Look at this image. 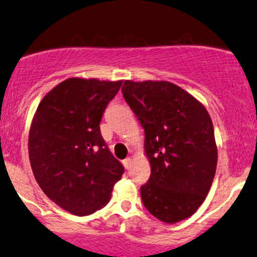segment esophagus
<instances>
[{
    "label": "esophagus",
    "mask_w": 257,
    "mask_h": 257,
    "mask_svg": "<svg viewBox=\"0 0 257 257\" xmlns=\"http://www.w3.org/2000/svg\"><path fill=\"white\" fill-rule=\"evenodd\" d=\"M123 166L125 167V169H129V168H131V166H132V158L131 157L125 158L124 161H123Z\"/></svg>",
    "instance_id": "obj_1"
}]
</instances>
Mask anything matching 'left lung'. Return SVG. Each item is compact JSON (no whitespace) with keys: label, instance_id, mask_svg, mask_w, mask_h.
Segmentation results:
<instances>
[{"label":"left lung","instance_id":"left-lung-1","mask_svg":"<svg viewBox=\"0 0 257 257\" xmlns=\"http://www.w3.org/2000/svg\"><path fill=\"white\" fill-rule=\"evenodd\" d=\"M122 93L145 131L151 176L140 187L147 210L175 223L204 202L216 172L217 147L206 108L167 81H124Z\"/></svg>","mask_w":257,"mask_h":257}]
</instances>
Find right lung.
<instances>
[{"mask_svg": "<svg viewBox=\"0 0 257 257\" xmlns=\"http://www.w3.org/2000/svg\"><path fill=\"white\" fill-rule=\"evenodd\" d=\"M122 81L65 79L38 105L29 133V158L46 196L77 216L108 203L124 168L100 133L106 106Z\"/></svg>", "mask_w": 257, "mask_h": 257, "instance_id": "right-lung-1", "label": "right lung"}]
</instances>
